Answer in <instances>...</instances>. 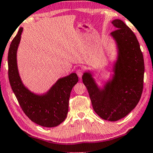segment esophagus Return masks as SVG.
I'll use <instances>...</instances> for the list:
<instances>
[{
	"label": "esophagus",
	"instance_id": "1",
	"mask_svg": "<svg viewBox=\"0 0 153 153\" xmlns=\"http://www.w3.org/2000/svg\"><path fill=\"white\" fill-rule=\"evenodd\" d=\"M76 73L77 75H78V76L81 78V77H82L83 74H84V70H83L82 68H78L76 70Z\"/></svg>",
	"mask_w": 153,
	"mask_h": 153
}]
</instances>
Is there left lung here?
<instances>
[{
    "label": "left lung",
    "instance_id": "left-lung-1",
    "mask_svg": "<svg viewBox=\"0 0 153 153\" xmlns=\"http://www.w3.org/2000/svg\"><path fill=\"white\" fill-rule=\"evenodd\" d=\"M112 24L116 29L111 35L118 49L113 78L102 89L89 72H84L82 79L95 112L102 119L116 121L127 115L139 102L143 87L144 62L134 32L121 20H114Z\"/></svg>",
    "mask_w": 153,
    "mask_h": 153
}]
</instances>
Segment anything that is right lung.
Masks as SVG:
<instances>
[{"label": "right lung", "instance_id": "1", "mask_svg": "<svg viewBox=\"0 0 153 153\" xmlns=\"http://www.w3.org/2000/svg\"><path fill=\"white\" fill-rule=\"evenodd\" d=\"M23 28H20L10 44L8 52V75L11 87L27 117L35 124L45 127H54L67 118L69 99L72 87L78 81V75L70 74L58 80L44 95H36L24 86L17 66V49Z\"/></svg>", "mask_w": 153, "mask_h": 153}]
</instances>
